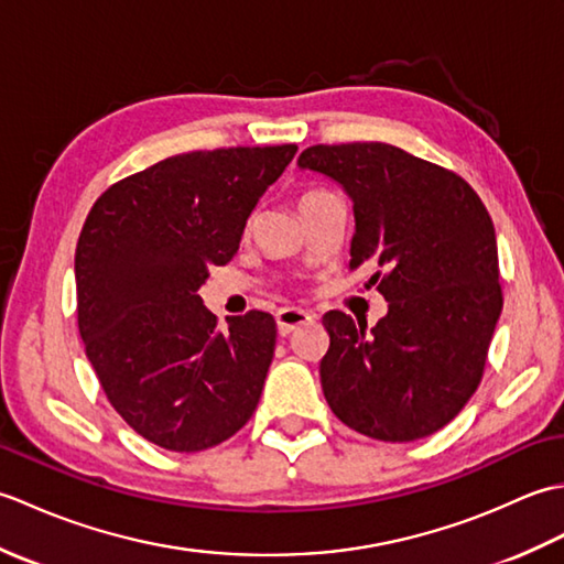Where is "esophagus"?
<instances>
[{
    "label": "esophagus",
    "instance_id": "obj_1",
    "mask_svg": "<svg viewBox=\"0 0 564 564\" xmlns=\"http://www.w3.org/2000/svg\"><path fill=\"white\" fill-rule=\"evenodd\" d=\"M313 319H315V315L307 313V310H301V307H281L279 313H275V325H279L281 337L295 332L297 327L310 325Z\"/></svg>",
    "mask_w": 564,
    "mask_h": 564
}]
</instances>
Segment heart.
Masks as SVG:
<instances>
[{"instance_id": "obj_1", "label": "heart", "mask_w": 564, "mask_h": 564, "mask_svg": "<svg viewBox=\"0 0 564 564\" xmlns=\"http://www.w3.org/2000/svg\"><path fill=\"white\" fill-rule=\"evenodd\" d=\"M317 196H322V191H307V194H303L301 200H297V206H303V203L313 200V198H317Z\"/></svg>"}]
</instances>
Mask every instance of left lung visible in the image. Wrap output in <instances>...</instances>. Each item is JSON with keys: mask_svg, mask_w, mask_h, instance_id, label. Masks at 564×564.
Listing matches in <instances>:
<instances>
[{"mask_svg": "<svg viewBox=\"0 0 564 564\" xmlns=\"http://www.w3.org/2000/svg\"><path fill=\"white\" fill-rule=\"evenodd\" d=\"M297 164L354 200L349 269L373 271L388 301L373 329L339 310L322 317L327 404L370 438L431 436L480 386L501 315L492 218L463 176L386 142L313 145Z\"/></svg>", "mask_w": 564, "mask_h": 564, "instance_id": "8db88e82", "label": "left lung"}]
</instances>
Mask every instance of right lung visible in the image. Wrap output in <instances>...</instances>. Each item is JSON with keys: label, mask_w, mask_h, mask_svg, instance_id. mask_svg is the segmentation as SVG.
Here are the masks:
<instances>
[{"label": "right lung", "mask_w": 564, "mask_h": 564, "mask_svg": "<svg viewBox=\"0 0 564 564\" xmlns=\"http://www.w3.org/2000/svg\"><path fill=\"white\" fill-rule=\"evenodd\" d=\"M297 145L174 154L109 186L84 220L77 325L126 424L154 446H218L254 414L275 319L218 317L200 301L208 267L230 261L247 218Z\"/></svg>", "instance_id": "right-lung-1"}]
</instances>
